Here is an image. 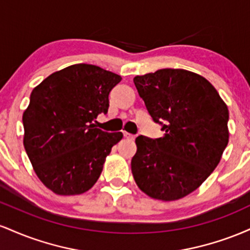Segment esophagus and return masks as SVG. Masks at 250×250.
I'll return each instance as SVG.
<instances>
[{
	"label": "esophagus",
	"mask_w": 250,
	"mask_h": 250,
	"mask_svg": "<svg viewBox=\"0 0 250 250\" xmlns=\"http://www.w3.org/2000/svg\"><path fill=\"white\" fill-rule=\"evenodd\" d=\"M123 136L125 137V139H129V140H134V135H131V134H129V133H127V131H123Z\"/></svg>",
	"instance_id": "1"
}]
</instances>
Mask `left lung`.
Returning a JSON list of instances; mask_svg holds the SVG:
<instances>
[{
    "label": "left lung",
    "mask_w": 250,
    "mask_h": 250,
    "mask_svg": "<svg viewBox=\"0 0 250 250\" xmlns=\"http://www.w3.org/2000/svg\"><path fill=\"white\" fill-rule=\"evenodd\" d=\"M154 122L165 135H140L131 159L145 194L175 201L193 193L219 165L228 145V107L208 80L185 69H160L134 77Z\"/></svg>",
    "instance_id": "left-lung-1"
}]
</instances>
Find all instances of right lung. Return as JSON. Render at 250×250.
I'll return each instance as SVG.
<instances>
[{"instance_id": "add662e5", "label": "right lung", "mask_w": 250, "mask_h": 250, "mask_svg": "<svg viewBox=\"0 0 250 250\" xmlns=\"http://www.w3.org/2000/svg\"><path fill=\"white\" fill-rule=\"evenodd\" d=\"M121 76L79 63L55 71L31 91L23 113V145L41 182L57 195L89 190L105 157L123 137L96 128L107 114L109 93Z\"/></svg>"}]
</instances>
